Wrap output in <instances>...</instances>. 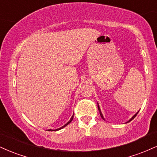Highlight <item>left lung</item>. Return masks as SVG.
<instances>
[{"mask_svg": "<svg viewBox=\"0 0 157 157\" xmlns=\"http://www.w3.org/2000/svg\"><path fill=\"white\" fill-rule=\"evenodd\" d=\"M97 104H98V103H97ZM97 107H98V110H99V111H100V116H101V117H102V119H103V120H105V119H104V117H103V116H102V112H101V110H100V105H99V104H98V105H97ZM138 112H139V111H138ZM138 112H136V113H135V114L134 115V116H133V117H131V118L130 119V120H128V121L127 122H130V121H131V120H133V119H134V118L135 117H136V114H137V113H138Z\"/></svg>", "mask_w": 157, "mask_h": 157, "instance_id": "8db88e82", "label": "left lung"}]
</instances>
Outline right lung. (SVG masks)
<instances>
[{"label":"right lung","instance_id":"right-lung-1","mask_svg":"<svg viewBox=\"0 0 157 157\" xmlns=\"http://www.w3.org/2000/svg\"><path fill=\"white\" fill-rule=\"evenodd\" d=\"M73 117H74V114H73V116L72 117H71V119H70V120H69V121H68V122H67V123H66V124H65V125H63V126H62V127H60V128H57V129H55V130H52V129H48V131H59V130H60V129H62V128H63L64 127H66V125H68V124H69L70 123V122H71V121H72V120H73Z\"/></svg>","mask_w":157,"mask_h":157}]
</instances>
